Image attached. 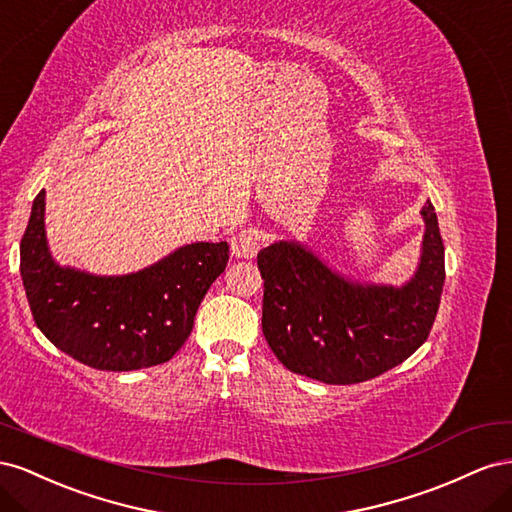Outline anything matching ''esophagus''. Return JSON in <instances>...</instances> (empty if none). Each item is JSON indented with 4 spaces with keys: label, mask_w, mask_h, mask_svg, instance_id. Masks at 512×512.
Segmentation results:
<instances>
[{
    "label": "esophagus",
    "mask_w": 512,
    "mask_h": 512,
    "mask_svg": "<svg viewBox=\"0 0 512 512\" xmlns=\"http://www.w3.org/2000/svg\"><path fill=\"white\" fill-rule=\"evenodd\" d=\"M259 231L257 229H242L231 238V253L238 259H253L259 251Z\"/></svg>",
    "instance_id": "esophagus-1"
}]
</instances>
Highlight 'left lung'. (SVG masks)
I'll list each match as a JSON object with an SVG mask.
<instances>
[{"instance_id":"8db88e82","label":"left lung","mask_w":512,"mask_h":512,"mask_svg":"<svg viewBox=\"0 0 512 512\" xmlns=\"http://www.w3.org/2000/svg\"><path fill=\"white\" fill-rule=\"evenodd\" d=\"M420 216V259L403 285L349 279L298 240L261 248V330L285 369L324 384H360L397 367L427 341L446 272L431 201Z\"/></svg>"}]
</instances>
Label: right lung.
Listing matches in <instances>:
<instances>
[{
    "mask_svg": "<svg viewBox=\"0 0 512 512\" xmlns=\"http://www.w3.org/2000/svg\"><path fill=\"white\" fill-rule=\"evenodd\" d=\"M45 191L21 240V279L40 332L64 354L100 371H137L175 356L203 296L225 272L227 242H193L156 264L118 276L60 266L45 229Z\"/></svg>",
    "mask_w": 512,
    "mask_h": 512,
    "instance_id": "add662e5",
    "label": "right lung"
}]
</instances>
